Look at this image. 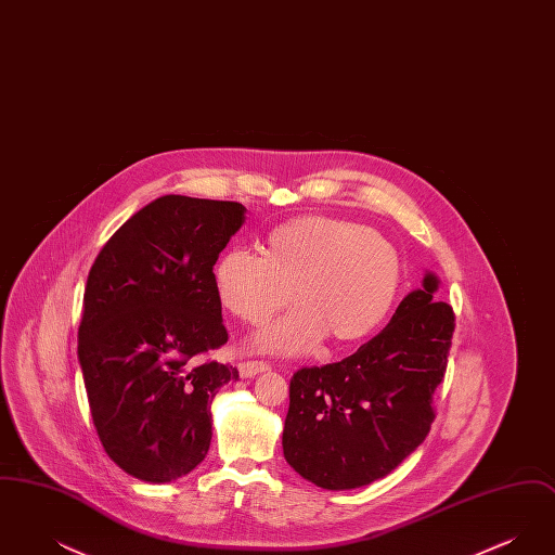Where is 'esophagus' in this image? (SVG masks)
<instances>
[{
	"label": "esophagus",
	"instance_id": "1",
	"mask_svg": "<svg viewBox=\"0 0 555 555\" xmlns=\"http://www.w3.org/2000/svg\"><path fill=\"white\" fill-rule=\"evenodd\" d=\"M262 370H268V362H262V360H247V362H238V374L241 376H254V374H258V372H262Z\"/></svg>",
	"mask_w": 555,
	"mask_h": 555
}]
</instances>
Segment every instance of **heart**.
Returning a JSON list of instances; mask_svg holds the SVG:
<instances>
[{"instance_id":"1","label":"heart","mask_w":555,"mask_h":555,"mask_svg":"<svg viewBox=\"0 0 555 555\" xmlns=\"http://www.w3.org/2000/svg\"><path fill=\"white\" fill-rule=\"evenodd\" d=\"M401 279L391 241L339 218L306 216L270 231L264 256L229 249L214 266V289L227 312L262 324L295 297L287 317L256 333L272 353L308 351L328 333L337 341L366 337L393 306Z\"/></svg>"}]
</instances>
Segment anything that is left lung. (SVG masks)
Masks as SVG:
<instances>
[{
	"instance_id": "1",
	"label": "left lung",
	"mask_w": 555,
	"mask_h": 555,
	"mask_svg": "<svg viewBox=\"0 0 555 555\" xmlns=\"http://www.w3.org/2000/svg\"><path fill=\"white\" fill-rule=\"evenodd\" d=\"M437 287L426 274L423 289L403 297L369 344L291 376L283 451L295 473L322 489H358L396 470L423 443L455 328L451 306L433 299Z\"/></svg>"
}]
</instances>
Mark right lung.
Wrapping results in <instances>:
<instances>
[{"mask_svg": "<svg viewBox=\"0 0 555 555\" xmlns=\"http://www.w3.org/2000/svg\"><path fill=\"white\" fill-rule=\"evenodd\" d=\"M237 202L164 195L107 238L89 270L79 362L112 462L147 482L208 453L210 403L238 370L197 362L229 341L214 264L243 224Z\"/></svg>", "mask_w": 555, "mask_h": 555, "instance_id": "obj_1", "label": "right lung"}]
</instances>
